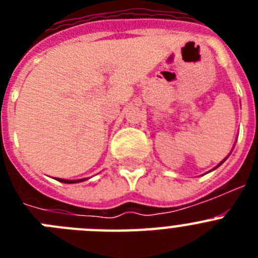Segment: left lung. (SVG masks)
<instances>
[{
	"label": "left lung",
	"instance_id": "1",
	"mask_svg": "<svg viewBox=\"0 0 258 258\" xmlns=\"http://www.w3.org/2000/svg\"><path fill=\"white\" fill-rule=\"evenodd\" d=\"M227 157H229V156H226V157H225V159H223V160H222V161H221V163H220V164H218V165H217V166H216V168H218V166H220V165H221V164H222V163H225V160H226ZM216 168H214V169H216Z\"/></svg>",
	"mask_w": 258,
	"mask_h": 258
}]
</instances>
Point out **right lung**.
<instances>
[{
  "label": "right lung",
  "instance_id": "obj_1",
  "mask_svg": "<svg viewBox=\"0 0 258 258\" xmlns=\"http://www.w3.org/2000/svg\"><path fill=\"white\" fill-rule=\"evenodd\" d=\"M86 179H88V178L74 179V181H72V179H63V178H56V181H59V182H63V183H79V182H84V181H86Z\"/></svg>",
  "mask_w": 258,
  "mask_h": 258
}]
</instances>
